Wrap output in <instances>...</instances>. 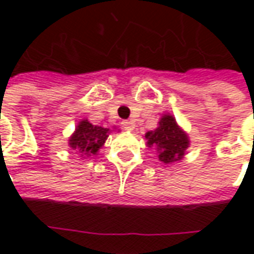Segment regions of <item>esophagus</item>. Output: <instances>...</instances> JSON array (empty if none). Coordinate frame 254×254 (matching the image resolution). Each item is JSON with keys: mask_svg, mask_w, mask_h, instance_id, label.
<instances>
[{"mask_svg": "<svg viewBox=\"0 0 254 254\" xmlns=\"http://www.w3.org/2000/svg\"><path fill=\"white\" fill-rule=\"evenodd\" d=\"M121 127H122V129H125V130H133V122L132 121H122Z\"/></svg>", "mask_w": 254, "mask_h": 254, "instance_id": "esophagus-1", "label": "esophagus"}]
</instances>
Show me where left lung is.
<instances>
[{
    "instance_id": "8db88e82",
    "label": "left lung",
    "mask_w": 254,
    "mask_h": 254,
    "mask_svg": "<svg viewBox=\"0 0 254 254\" xmlns=\"http://www.w3.org/2000/svg\"><path fill=\"white\" fill-rule=\"evenodd\" d=\"M148 147L155 145L159 149V159L165 163L181 160L185 149L189 147L187 133L182 132L171 116H165L159 127L145 134Z\"/></svg>"
}]
</instances>
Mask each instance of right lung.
<instances>
[{
    "instance_id": "add662e5",
    "label": "right lung",
    "mask_w": 254,
    "mask_h": 254,
    "mask_svg": "<svg viewBox=\"0 0 254 254\" xmlns=\"http://www.w3.org/2000/svg\"><path fill=\"white\" fill-rule=\"evenodd\" d=\"M107 137L109 129L92 125L87 120H84L76 127V132L73 133L69 140V145L73 149H77L78 152L91 156V154L98 152V149L105 144Z\"/></svg>"
}]
</instances>
